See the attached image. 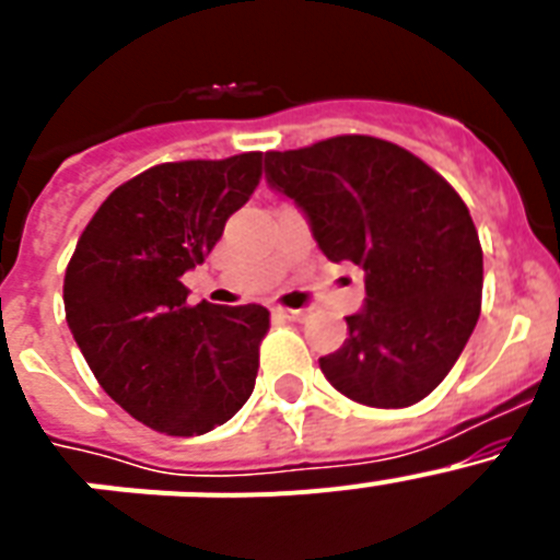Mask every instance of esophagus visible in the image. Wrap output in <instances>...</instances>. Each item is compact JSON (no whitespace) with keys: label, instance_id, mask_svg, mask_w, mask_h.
Wrapping results in <instances>:
<instances>
[{"label":"esophagus","instance_id":"esophagus-1","mask_svg":"<svg viewBox=\"0 0 560 560\" xmlns=\"http://www.w3.org/2000/svg\"><path fill=\"white\" fill-rule=\"evenodd\" d=\"M277 319H285V323H305L308 319V311H294V308H275Z\"/></svg>","mask_w":560,"mask_h":560}]
</instances>
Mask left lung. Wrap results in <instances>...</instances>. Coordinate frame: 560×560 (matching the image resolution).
<instances>
[{"label":"left lung","mask_w":560,"mask_h":560,"mask_svg":"<svg viewBox=\"0 0 560 560\" xmlns=\"http://www.w3.org/2000/svg\"><path fill=\"white\" fill-rule=\"evenodd\" d=\"M266 182L300 207L328 260L364 271L348 339L319 359L325 378L364 407L427 398L463 353L482 300L477 226L454 187L415 153L361 133L269 151Z\"/></svg>","instance_id":"obj_1"}]
</instances>
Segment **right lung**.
Returning a JSON list of instances; mask_svg holds the SVG:
<instances>
[{"instance_id":"add662e5","label":"right lung","mask_w":560,"mask_h":560,"mask_svg":"<svg viewBox=\"0 0 560 560\" xmlns=\"http://www.w3.org/2000/svg\"><path fill=\"white\" fill-rule=\"evenodd\" d=\"M264 153L165 162L133 176L89 221L63 277L67 323L101 387L165 434H205L249 400L264 305H187L205 264L249 201Z\"/></svg>"}]
</instances>
